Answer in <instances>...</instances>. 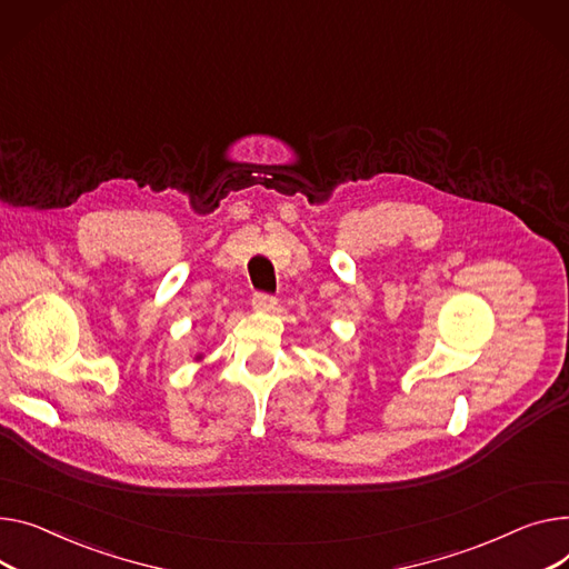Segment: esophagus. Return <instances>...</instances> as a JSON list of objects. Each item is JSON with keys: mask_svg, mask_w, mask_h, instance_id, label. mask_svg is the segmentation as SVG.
Here are the masks:
<instances>
[{"mask_svg": "<svg viewBox=\"0 0 569 569\" xmlns=\"http://www.w3.org/2000/svg\"><path fill=\"white\" fill-rule=\"evenodd\" d=\"M251 305H253V309H258V311H270V309L277 307V297L270 295V292H253Z\"/></svg>", "mask_w": 569, "mask_h": 569, "instance_id": "34e87169", "label": "esophagus"}]
</instances>
